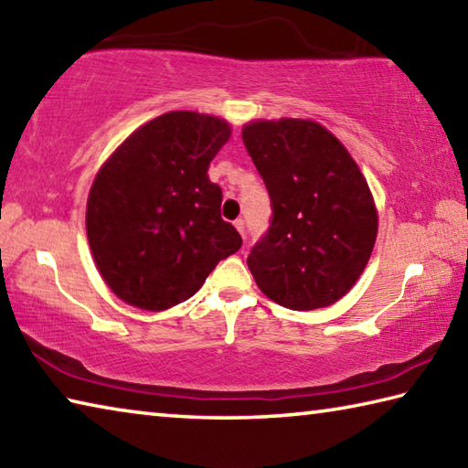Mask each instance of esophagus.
<instances>
[{
    "label": "esophagus",
    "mask_w": 468,
    "mask_h": 468,
    "mask_svg": "<svg viewBox=\"0 0 468 468\" xmlns=\"http://www.w3.org/2000/svg\"><path fill=\"white\" fill-rule=\"evenodd\" d=\"M234 226H236V229H239V232H240V236H242V239H244V219H236L234 221Z\"/></svg>",
    "instance_id": "34e87169"
}]
</instances>
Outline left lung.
I'll return each instance as SVG.
<instances>
[{"label":"left lung","mask_w":468,"mask_h":468,"mask_svg":"<svg viewBox=\"0 0 468 468\" xmlns=\"http://www.w3.org/2000/svg\"><path fill=\"white\" fill-rule=\"evenodd\" d=\"M242 139L273 203L271 228L247 259L259 290L292 310L335 304L364 273L378 234L366 176L313 119H255Z\"/></svg>","instance_id":"1"}]
</instances>
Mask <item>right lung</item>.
<instances>
[{
  "label": "right lung",
  "instance_id": "1",
  "mask_svg": "<svg viewBox=\"0 0 468 468\" xmlns=\"http://www.w3.org/2000/svg\"><path fill=\"white\" fill-rule=\"evenodd\" d=\"M229 135L226 119L170 111L135 129L96 172L86 203L90 250L129 306L160 313L180 304L242 247L207 176Z\"/></svg>",
  "mask_w": 468,
  "mask_h": 468
}]
</instances>
